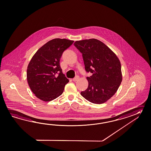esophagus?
Instances as JSON below:
<instances>
[{"mask_svg":"<svg viewBox=\"0 0 151 151\" xmlns=\"http://www.w3.org/2000/svg\"><path fill=\"white\" fill-rule=\"evenodd\" d=\"M79 76H76V77L74 78L73 79H72V81H77L78 80H79Z\"/></svg>","mask_w":151,"mask_h":151,"instance_id":"esophagus-1","label":"esophagus"}]
</instances>
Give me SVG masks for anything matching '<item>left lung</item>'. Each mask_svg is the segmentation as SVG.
I'll return each instance as SVG.
<instances>
[{
    "instance_id": "obj_1",
    "label": "left lung",
    "mask_w": 151,
    "mask_h": 151,
    "mask_svg": "<svg viewBox=\"0 0 151 151\" xmlns=\"http://www.w3.org/2000/svg\"><path fill=\"white\" fill-rule=\"evenodd\" d=\"M74 45L82 54L86 71L93 74L86 78L88 87L81 91V96L93 104L104 103L115 94L122 81L119 58L97 39L76 41Z\"/></svg>"
}]
</instances>
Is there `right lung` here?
Segmentation results:
<instances>
[{"label":"right lung","instance_id":"right-lung-1","mask_svg":"<svg viewBox=\"0 0 151 151\" xmlns=\"http://www.w3.org/2000/svg\"><path fill=\"white\" fill-rule=\"evenodd\" d=\"M73 42L66 39H52L31 59L27 67V81L32 91L41 100H53L63 92L69 80L62 73L60 60Z\"/></svg>","mask_w":151,"mask_h":151}]
</instances>
